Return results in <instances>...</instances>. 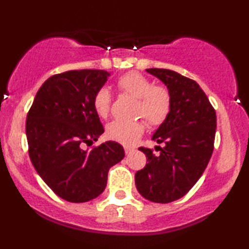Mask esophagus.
<instances>
[{
    "mask_svg": "<svg viewBox=\"0 0 249 249\" xmlns=\"http://www.w3.org/2000/svg\"><path fill=\"white\" fill-rule=\"evenodd\" d=\"M133 151H135V148H132V146H125V154H126V155L133 153Z\"/></svg>",
    "mask_w": 249,
    "mask_h": 249,
    "instance_id": "esophagus-1",
    "label": "esophagus"
}]
</instances>
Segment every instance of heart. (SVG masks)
Masks as SVG:
<instances>
[{"mask_svg":"<svg viewBox=\"0 0 249 249\" xmlns=\"http://www.w3.org/2000/svg\"><path fill=\"white\" fill-rule=\"evenodd\" d=\"M118 88L132 98L138 99L137 116L143 117L149 125L158 126L168 117L172 107L169 91L163 87L155 86L153 81L137 71L127 72L119 77ZM94 109L99 117L106 118L111 109V93L107 88H101L94 96ZM144 132L142 122H123L114 120L107 126V136L124 145H132Z\"/></svg>","mask_w":249,"mask_h":249,"instance_id":"heart-1","label":"heart"}]
</instances>
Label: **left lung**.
Segmentation results:
<instances>
[{
  "mask_svg": "<svg viewBox=\"0 0 249 249\" xmlns=\"http://www.w3.org/2000/svg\"><path fill=\"white\" fill-rule=\"evenodd\" d=\"M146 72L167 86L172 107L151 140L163 143L160 154L141 146L148 163L135 175L136 187L145 199L171 203L195 186L213 151L216 112L196 81L168 69Z\"/></svg>",
  "mask_w": 249,
  "mask_h": 249,
  "instance_id": "left-lung-1",
  "label": "left lung"
}]
</instances>
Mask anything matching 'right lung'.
<instances>
[{"mask_svg": "<svg viewBox=\"0 0 249 249\" xmlns=\"http://www.w3.org/2000/svg\"><path fill=\"white\" fill-rule=\"evenodd\" d=\"M105 70H70L51 76L36 93L26 120L28 153L36 173L62 199L89 201L104 192L109 168L124 159V148L107 141L94 96L106 83Z\"/></svg>", "mask_w": 249, "mask_h": 249, "instance_id": "right-lung-1", "label": "right lung"}]
</instances>
